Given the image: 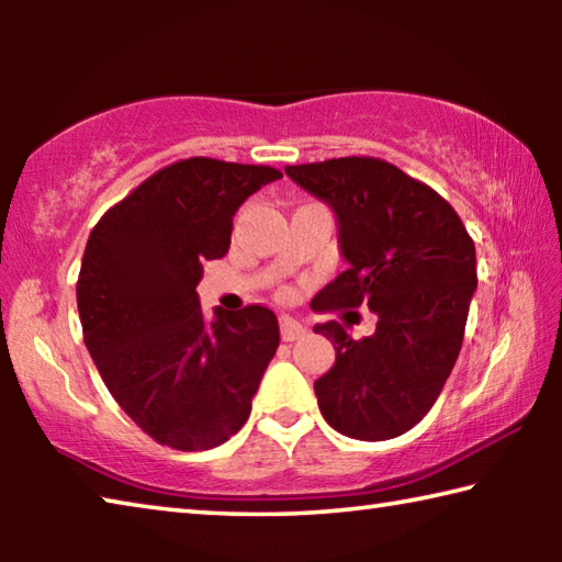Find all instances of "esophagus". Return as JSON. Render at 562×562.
I'll return each mask as SVG.
<instances>
[{"label": "esophagus", "instance_id": "1", "mask_svg": "<svg viewBox=\"0 0 562 562\" xmlns=\"http://www.w3.org/2000/svg\"><path fill=\"white\" fill-rule=\"evenodd\" d=\"M280 335L284 341H294L300 339L304 335V327L300 325V322H294L292 317H282L280 319Z\"/></svg>", "mask_w": 562, "mask_h": 562}]
</instances>
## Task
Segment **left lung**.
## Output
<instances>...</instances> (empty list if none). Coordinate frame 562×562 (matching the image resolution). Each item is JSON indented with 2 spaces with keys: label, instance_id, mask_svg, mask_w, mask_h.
<instances>
[{
  "label": "left lung",
  "instance_id": "obj_1",
  "mask_svg": "<svg viewBox=\"0 0 562 562\" xmlns=\"http://www.w3.org/2000/svg\"><path fill=\"white\" fill-rule=\"evenodd\" d=\"M337 215L349 268L317 292V312L376 315L372 337L317 325L335 367L315 382L325 422L349 439L384 441L429 414L461 351L475 284V245L459 213L422 180L369 156L284 168Z\"/></svg>",
  "mask_w": 562,
  "mask_h": 562
}]
</instances>
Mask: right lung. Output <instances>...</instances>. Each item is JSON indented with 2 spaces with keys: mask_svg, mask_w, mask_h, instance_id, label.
Segmentation results:
<instances>
[{
  "mask_svg": "<svg viewBox=\"0 0 562 562\" xmlns=\"http://www.w3.org/2000/svg\"><path fill=\"white\" fill-rule=\"evenodd\" d=\"M278 168L186 158L109 207L83 250L76 302L103 384L150 439L205 451L243 429L280 345L274 312L203 317V262L231 247L233 215Z\"/></svg>",
  "mask_w": 562,
  "mask_h": 562,
  "instance_id": "add662e5",
  "label": "right lung"
}]
</instances>
